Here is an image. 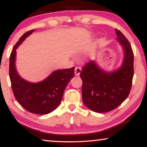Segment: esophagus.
Listing matches in <instances>:
<instances>
[{
    "mask_svg": "<svg viewBox=\"0 0 147 147\" xmlns=\"http://www.w3.org/2000/svg\"><path fill=\"white\" fill-rule=\"evenodd\" d=\"M82 68L80 67V66H76L75 67V71H74V74H75V76H79L80 74V72H81Z\"/></svg>",
    "mask_w": 147,
    "mask_h": 147,
    "instance_id": "esophagus-1",
    "label": "esophagus"
}]
</instances>
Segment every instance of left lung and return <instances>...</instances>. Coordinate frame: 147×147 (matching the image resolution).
<instances>
[{
  "label": "left lung",
  "mask_w": 147,
  "mask_h": 147,
  "mask_svg": "<svg viewBox=\"0 0 147 147\" xmlns=\"http://www.w3.org/2000/svg\"><path fill=\"white\" fill-rule=\"evenodd\" d=\"M117 39L123 46L124 58L121 67L106 72L95 62H88L80 74L82 100L85 105L96 112H108L120 106L128 97L134 76V54L126 37L116 29Z\"/></svg>",
  "instance_id": "8db88e82"
}]
</instances>
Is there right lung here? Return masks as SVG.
<instances>
[{"label":"right lung","instance_id":"obj_1","mask_svg":"<svg viewBox=\"0 0 147 147\" xmlns=\"http://www.w3.org/2000/svg\"><path fill=\"white\" fill-rule=\"evenodd\" d=\"M34 29L26 32L14 46L9 59V77L14 96L19 103L31 113L47 114L61 103L65 88L74 76L73 67L57 70L39 83H31L21 78L15 67L16 49Z\"/></svg>","mask_w":147,"mask_h":147}]
</instances>
